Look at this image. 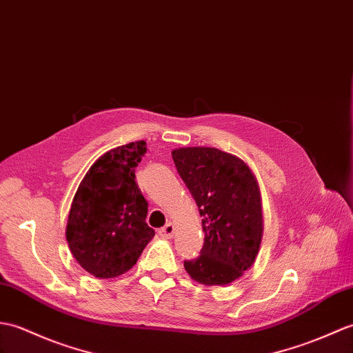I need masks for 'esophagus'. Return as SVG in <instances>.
<instances>
[{"mask_svg":"<svg viewBox=\"0 0 353 353\" xmlns=\"http://www.w3.org/2000/svg\"><path fill=\"white\" fill-rule=\"evenodd\" d=\"M174 230H176L174 225L171 224V223H168L167 225H163V227L161 228V230H159V234H161L162 237H167V239H171V237L174 236Z\"/></svg>","mask_w":353,"mask_h":353,"instance_id":"esophagus-1","label":"esophagus"}]
</instances>
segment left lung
<instances>
[{"label":"left lung","instance_id":"obj_1","mask_svg":"<svg viewBox=\"0 0 353 353\" xmlns=\"http://www.w3.org/2000/svg\"><path fill=\"white\" fill-rule=\"evenodd\" d=\"M171 154L203 216V248L199 257L183 261L186 272L200 284L232 283L251 268L260 248L257 180L242 159L214 147H183Z\"/></svg>","mask_w":353,"mask_h":353}]
</instances>
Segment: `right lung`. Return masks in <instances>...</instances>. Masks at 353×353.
<instances>
[{
	"label": "right lung",
	"instance_id": "obj_1",
	"mask_svg": "<svg viewBox=\"0 0 353 353\" xmlns=\"http://www.w3.org/2000/svg\"><path fill=\"white\" fill-rule=\"evenodd\" d=\"M145 152L144 141L106 152L73 199L65 239L78 263L97 278L125 274L154 236L145 223L149 204L135 182V167Z\"/></svg>",
	"mask_w": 353,
	"mask_h": 353
}]
</instances>
